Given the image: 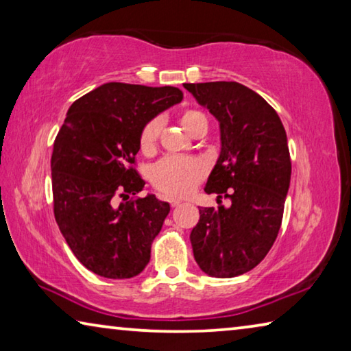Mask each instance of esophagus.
Returning a JSON list of instances; mask_svg holds the SVG:
<instances>
[{"mask_svg":"<svg viewBox=\"0 0 351 351\" xmlns=\"http://www.w3.org/2000/svg\"><path fill=\"white\" fill-rule=\"evenodd\" d=\"M181 203H182L181 199H171V201H170V206H171V207H178Z\"/></svg>","mask_w":351,"mask_h":351,"instance_id":"34e87169","label":"esophagus"}]
</instances>
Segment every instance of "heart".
<instances>
[{"label":"heart","mask_w":351,"mask_h":351,"mask_svg":"<svg viewBox=\"0 0 351 351\" xmlns=\"http://www.w3.org/2000/svg\"><path fill=\"white\" fill-rule=\"evenodd\" d=\"M181 127L189 134H193L199 127H207V117L199 110H186L180 116ZM161 121L152 119L147 122L139 134V148L144 154L156 150ZM206 175V165L197 158H164L152 170V182L159 192L167 197H184L198 186Z\"/></svg>","instance_id":"1"}]
</instances>
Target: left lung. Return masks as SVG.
<instances>
[{
  "instance_id": "obj_1",
  "label": "left lung",
  "mask_w": 351,
  "mask_h": 351,
  "mask_svg": "<svg viewBox=\"0 0 351 351\" xmlns=\"http://www.w3.org/2000/svg\"><path fill=\"white\" fill-rule=\"evenodd\" d=\"M219 123V154L204 192L229 197V207H199L193 257L217 278L255 268L274 245L291 181L287 132L276 110L237 82L184 83Z\"/></svg>"
}]
</instances>
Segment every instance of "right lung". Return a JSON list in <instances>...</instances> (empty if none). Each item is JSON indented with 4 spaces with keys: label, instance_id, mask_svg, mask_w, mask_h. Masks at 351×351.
Masks as SVG:
<instances>
[{
    "label": "right lung",
    "instance_id": "right-lung-1",
    "mask_svg": "<svg viewBox=\"0 0 351 351\" xmlns=\"http://www.w3.org/2000/svg\"><path fill=\"white\" fill-rule=\"evenodd\" d=\"M175 86L110 82L69 106L51 158L54 215L80 263L105 278H132L150 261L170 204L139 193L132 165L147 122L180 104Z\"/></svg>",
    "mask_w": 351,
    "mask_h": 351
}]
</instances>
